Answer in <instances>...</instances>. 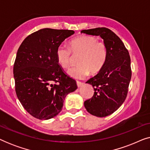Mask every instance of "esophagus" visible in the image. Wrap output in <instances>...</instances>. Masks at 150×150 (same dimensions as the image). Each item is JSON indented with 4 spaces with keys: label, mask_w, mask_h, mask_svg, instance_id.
Instances as JSON below:
<instances>
[{
    "label": "esophagus",
    "mask_w": 150,
    "mask_h": 150,
    "mask_svg": "<svg viewBox=\"0 0 150 150\" xmlns=\"http://www.w3.org/2000/svg\"><path fill=\"white\" fill-rule=\"evenodd\" d=\"M76 84H77L78 87H80L83 85V83H82V82H81V81H76Z\"/></svg>",
    "instance_id": "34e87169"
}]
</instances>
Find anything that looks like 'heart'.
I'll list each match as a JSON object with an SVG mask.
<instances>
[{
  "instance_id": "heart-1",
  "label": "heart",
  "mask_w": 150,
  "mask_h": 150,
  "mask_svg": "<svg viewBox=\"0 0 150 150\" xmlns=\"http://www.w3.org/2000/svg\"><path fill=\"white\" fill-rule=\"evenodd\" d=\"M79 56L77 66L67 71L69 76L76 79H83L89 75L99 73L106 64L108 58V49L106 44L98 42L95 37L81 35L69 43V48L60 45L57 48L56 56L59 65L67 68L72 61L73 56Z\"/></svg>"
}]
</instances>
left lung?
I'll return each mask as SVG.
<instances>
[{"label": "left lung", "instance_id": "8db88e82", "mask_svg": "<svg viewBox=\"0 0 150 150\" xmlns=\"http://www.w3.org/2000/svg\"><path fill=\"white\" fill-rule=\"evenodd\" d=\"M81 33L100 36L108 49L105 65L86 82L93 86L94 94L84 102L90 114L104 117L116 111L126 100L132 76L130 57L120 38L107 28L83 30Z\"/></svg>", "mask_w": 150, "mask_h": 150}]
</instances>
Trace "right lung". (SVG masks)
Segmentation results:
<instances>
[{
	"label": "right lung",
	"instance_id": "add662e5",
	"mask_svg": "<svg viewBox=\"0 0 150 150\" xmlns=\"http://www.w3.org/2000/svg\"><path fill=\"white\" fill-rule=\"evenodd\" d=\"M74 33L71 30L43 28L26 37L18 48L13 65L16 95L24 109L39 120L57 115L66 96L77 89L56 56L58 46Z\"/></svg>",
	"mask_w": 150,
	"mask_h": 150
}]
</instances>
